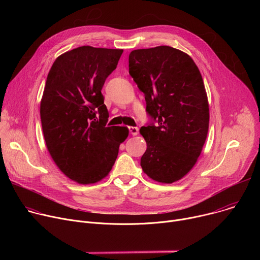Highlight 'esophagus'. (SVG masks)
<instances>
[{
  "label": "esophagus",
  "instance_id": "1",
  "mask_svg": "<svg viewBox=\"0 0 260 260\" xmlns=\"http://www.w3.org/2000/svg\"><path fill=\"white\" fill-rule=\"evenodd\" d=\"M128 132H129V134H132L133 136H136V135H138V133H139V128H138L137 126H128Z\"/></svg>",
  "mask_w": 260,
  "mask_h": 260
}]
</instances>
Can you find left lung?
I'll return each instance as SVG.
<instances>
[{"mask_svg":"<svg viewBox=\"0 0 260 260\" xmlns=\"http://www.w3.org/2000/svg\"><path fill=\"white\" fill-rule=\"evenodd\" d=\"M128 69L157 122L140 129L147 143L141 167L152 180L171 184L193 168L207 139L209 103L201 72L188 54L170 46L133 50Z\"/></svg>","mask_w":260,"mask_h":260,"instance_id":"1","label":"left lung"}]
</instances>
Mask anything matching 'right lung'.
<instances>
[{
  "label": "right lung",
  "instance_id": "1",
  "mask_svg": "<svg viewBox=\"0 0 260 260\" xmlns=\"http://www.w3.org/2000/svg\"><path fill=\"white\" fill-rule=\"evenodd\" d=\"M122 49L81 46L59 55L47 76L40 105L47 149L58 169L79 184H92L112 169L125 126H106L102 88Z\"/></svg>",
  "mask_w": 260,
  "mask_h": 260
}]
</instances>
